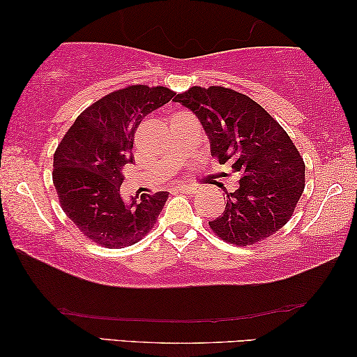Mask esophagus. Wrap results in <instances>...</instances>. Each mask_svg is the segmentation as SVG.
<instances>
[{"label": "esophagus", "mask_w": 357, "mask_h": 357, "mask_svg": "<svg viewBox=\"0 0 357 357\" xmlns=\"http://www.w3.org/2000/svg\"><path fill=\"white\" fill-rule=\"evenodd\" d=\"M177 190L182 191V192H190V195H191V192L196 191V185H178Z\"/></svg>", "instance_id": "obj_1"}]
</instances>
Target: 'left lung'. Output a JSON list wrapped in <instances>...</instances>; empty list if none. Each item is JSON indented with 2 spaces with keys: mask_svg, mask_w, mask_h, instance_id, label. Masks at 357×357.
Masks as SVG:
<instances>
[{
  "mask_svg": "<svg viewBox=\"0 0 357 357\" xmlns=\"http://www.w3.org/2000/svg\"><path fill=\"white\" fill-rule=\"evenodd\" d=\"M175 101L197 116L220 165L241 175L221 217L208 221L226 242L253 245L288 223L305 186L293 140L253 99L223 86H192Z\"/></svg>",
  "mask_w": 357,
  "mask_h": 357,
  "instance_id": "left-lung-1",
  "label": "left lung"
}]
</instances>
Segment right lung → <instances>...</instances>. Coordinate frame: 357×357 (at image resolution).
Segmentation results:
<instances>
[{
    "instance_id": "1",
    "label": "right lung",
    "mask_w": 357,
    "mask_h": 357,
    "mask_svg": "<svg viewBox=\"0 0 357 357\" xmlns=\"http://www.w3.org/2000/svg\"><path fill=\"white\" fill-rule=\"evenodd\" d=\"M165 86L131 85L104 96L69 128L54 156V185L69 220L101 247L125 248L156 223L167 191L125 201V165L132 162L134 134L145 116L171 101Z\"/></svg>"
}]
</instances>
